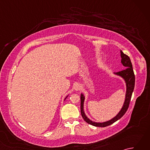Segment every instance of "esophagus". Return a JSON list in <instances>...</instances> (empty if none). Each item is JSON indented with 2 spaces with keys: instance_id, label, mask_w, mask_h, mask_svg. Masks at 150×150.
I'll use <instances>...</instances> for the list:
<instances>
[{
  "instance_id": "obj_1",
  "label": "esophagus",
  "mask_w": 150,
  "mask_h": 150,
  "mask_svg": "<svg viewBox=\"0 0 150 150\" xmlns=\"http://www.w3.org/2000/svg\"><path fill=\"white\" fill-rule=\"evenodd\" d=\"M81 84H76L75 85L74 89H75V90L76 91H79V90H81Z\"/></svg>"
}]
</instances>
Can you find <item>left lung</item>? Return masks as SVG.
Instances as JSON below:
<instances>
[{
    "mask_svg": "<svg viewBox=\"0 0 150 150\" xmlns=\"http://www.w3.org/2000/svg\"><path fill=\"white\" fill-rule=\"evenodd\" d=\"M120 57H121V63L122 65L125 67L126 69H124L122 71H120L117 73H114L115 75L119 76V77H122L124 81L126 82V97L125 100H124V103L123 106L121 108V110L115 117H114L113 119H111L109 120L106 121V122H96L94 121L90 120L89 118L86 115L84 110V103L85 100V96L83 93H81V115L83 118L84 120L87 123L91 124L92 126H97V127H106L108 126H110L112 124L117 120L120 119L122 117L126 111L128 110V108L129 107L130 100H131L132 93L134 90L135 87V75L134 72H133L132 64L130 60L129 57L124 54L122 51L120 50Z\"/></svg>",
    "mask_w": 150,
    "mask_h": 150,
    "instance_id": "8db88e82",
    "label": "left lung"
}]
</instances>
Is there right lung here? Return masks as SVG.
<instances>
[{
	"mask_svg": "<svg viewBox=\"0 0 150 150\" xmlns=\"http://www.w3.org/2000/svg\"><path fill=\"white\" fill-rule=\"evenodd\" d=\"M68 96H67V97H66V98H65V99H66V98H67V97H68ZM65 99H64V100H65Z\"/></svg>",
	"mask_w": 150,
	"mask_h": 150,
	"instance_id": "obj_1",
	"label": "right lung"
}]
</instances>
